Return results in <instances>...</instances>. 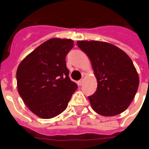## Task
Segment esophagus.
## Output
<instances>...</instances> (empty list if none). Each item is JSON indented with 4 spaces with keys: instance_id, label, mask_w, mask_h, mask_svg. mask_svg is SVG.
Returning a JSON list of instances; mask_svg holds the SVG:
<instances>
[{
    "instance_id": "obj_1",
    "label": "esophagus",
    "mask_w": 149,
    "mask_h": 149,
    "mask_svg": "<svg viewBox=\"0 0 149 149\" xmlns=\"http://www.w3.org/2000/svg\"><path fill=\"white\" fill-rule=\"evenodd\" d=\"M84 79H81L80 80H79V82H78L79 85H82V84H84Z\"/></svg>"
}]
</instances>
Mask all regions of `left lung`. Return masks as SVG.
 I'll return each instance as SVG.
<instances>
[{"instance_id": "obj_1", "label": "left lung", "mask_w": 149, "mask_h": 149, "mask_svg": "<svg viewBox=\"0 0 149 149\" xmlns=\"http://www.w3.org/2000/svg\"><path fill=\"white\" fill-rule=\"evenodd\" d=\"M97 79V90L89 96L92 109L103 116L123 112L137 93L139 78L132 60L118 47L98 40H79Z\"/></svg>"}]
</instances>
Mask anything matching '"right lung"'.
<instances>
[{
  "instance_id": "obj_1",
  "label": "right lung",
  "mask_w": 149,
  "mask_h": 149,
  "mask_svg": "<svg viewBox=\"0 0 149 149\" xmlns=\"http://www.w3.org/2000/svg\"><path fill=\"white\" fill-rule=\"evenodd\" d=\"M73 46L70 39H49L28 54L17 68L19 95L38 117L59 115L77 89V84L69 77L65 62Z\"/></svg>"
}]
</instances>
